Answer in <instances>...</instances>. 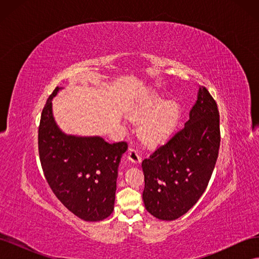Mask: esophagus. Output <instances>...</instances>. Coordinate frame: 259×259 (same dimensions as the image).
Returning a JSON list of instances; mask_svg holds the SVG:
<instances>
[{
    "label": "esophagus",
    "instance_id": "esophagus-1",
    "mask_svg": "<svg viewBox=\"0 0 259 259\" xmlns=\"http://www.w3.org/2000/svg\"><path fill=\"white\" fill-rule=\"evenodd\" d=\"M128 160L132 163H135V164H139L140 162H142V155H140L139 151L136 148L128 149Z\"/></svg>",
    "mask_w": 259,
    "mask_h": 259
}]
</instances>
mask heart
<instances>
[{
	"label": "heart",
	"mask_w": 259,
	"mask_h": 259,
	"mask_svg": "<svg viewBox=\"0 0 259 259\" xmlns=\"http://www.w3.org/2000/svg\"><path fill=\"white\" fill-rule=\"evenodd\" d=\"M137 115L143 121L140 134L149 143H159L175 127L180 115V106L175 101H164L153 95L139 108Z\"/></svg>",
	"instance_id": "heart-1"
}]
</instances>
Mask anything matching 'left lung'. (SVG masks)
Wrapping results in <instances>:
<instances>
[{
    "instance_id": "8db88e82",
    "label": "left lung",
    "mask_w": 259,
    "mask_h": 259,
    "mask_svg": "<svg viewBox=\"0 0 259 259\" xmlns=\"http://www.w3.org/2000/svg\"><path fill=\"white\" fill-rule=\"evenodd\" d=\"M219 144L217 105L204 86H200L185 126L142 163L143 200L149 213L162 221L186 214L206 189Z\"/></svg>"
}]
</instances>
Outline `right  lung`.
I'll return each mask as SVG.
<instances>
[{
  "mask_svg": "<svg viewBox=\"0 0 259 259\" xmlns=\"http://www.w3.org/2000/svg\"><path fill=\"white\" fill-rule=\"evenodd\" d=\"M56 88L42 111L38 154L51 189L71 213L85 222H99L114 208L117 170L125 142L110 144L100 136L66 134L53 114Z\"/></svg>",
  "mask_w": 259,
  "mask_h": 259,
  "instance_id": "right-lung-1",
  "label": "right lung"
}]
</instances>
